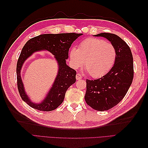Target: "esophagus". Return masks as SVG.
Returning a JSON list of instances; mask_svg holds the SVG:
<instances>
[{"label": "esophagus", "mask_w": 148, "mask_h": 148, "mask_svg": "<svg viewBox=\"0 0 148 148\" xmlns=\"http://www.w3.org/2000/svg\"><path fill=\"white\" fill-rule=\"evenodd\" d=\"M76 78L77 80H79L81 79H82L83 76H82V75H81V74H77L76 76Z\"/></svg>", "instance_id": "34e87169"}]
</instances>
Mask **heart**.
I'll use <instances>...</instances> for the list:
<instances>
[{"label":"heart","mask_w":148,"mask_h":148,"mask_svg":"<svg viewBox=\"0 0 148 148\" xmlns=\"http://www.w3.org/2000/svg\"><path fill=\"white\" fill-rule=\"evenodd\" d=\"M72 65L75 69L83 65L91 76L102 77L114 65L116 51L111 43L97 38H88L81 42L77 49L70 53Z\"/></svg>","instance_id":"obj_1"}]
</instances>
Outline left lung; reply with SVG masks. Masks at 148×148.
I'll use <instances>...</instances> for the list:
<instances>
[{"label": "left lung", "mask_w": 148, "mask_h": 148, "mask_svg": "<svg viewBox=\"0 0 148 148\" xmlns=\"http://www.w3.org/2000/svg\"><path fill=\"white\" fill-rule=\"evenodd\" d=\"M95 36L105 37L116 51L115 63L109 72L97 79H86V103L103 111L117 105L127 94L134 78L133 56L130 47L117 35L100 33Z\"/></svg>", "instance_id": "left-lung-1"}]
</instances>
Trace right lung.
<instances>
[{"label": "right lung", "mask_w": 148, "mask_h": 148, "mask_svg": "<svg viewBox=\"0 0 148 148\" xmlns=\"http://www.w3.org/2000/svg\"><path fill=\"white\" fill-rule=\"evenodd\" d=\"M82 34L63 33L42 34L30 39L22 49L16 65L17 86L22 100L31 108L39 111H51L56 109L64 100L66 91L76 82V71L66 64L71 45ZM47 50L55 56L58 62L59 72L55 82L43 102L40 104L31 102L24 92L20 72L24 61L36 51Z\"/></svg>", "instance_id": "add662e5"}]
</instances>
